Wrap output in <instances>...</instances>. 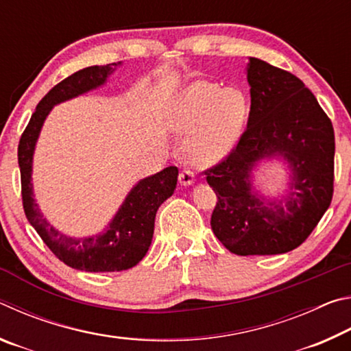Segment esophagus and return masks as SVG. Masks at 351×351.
<instances>
[{
  "label": "esophagus",
  "instance_id": "1",
  "mask_svg": "<svg viewBox=\"0 0 351 351\" xmlns=\"http://www.w3.org/2000/svg\"><path fill=\"white\" fill-rule=\"evenodd\" d=\"M193 182H195V175H193V171H190V170H182L181 173H180V184H181V186L187 187V186H192Z\"/></svg>",
  "mask_w": 351,
  "mask_h": 351
}]
</instances>
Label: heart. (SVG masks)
Here are the masks:
<instances>
[{
	"mask_svg": "<svg viewBox=\"0 0 351 351\" xmlns=\"http://www.w3.org/2000/svg\"><path fill=\"white\" fill-rule=\"evenodd\" d=\"M247 114V97L239 88L195 80L171 100L167 122L180 134L192 132L186 145L189 161L207 167L232 150L245 130Z\"/></svg>",
	"mask_w": 351,
	"mask_h": 351,
	"instance_id": "1",
	"label": "heart"
}]
</instances>
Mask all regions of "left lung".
Segmentation results:
<instances>
[{
	"label": "left lung",
	"mask_w": 351,
	"mask_h": 351,
	"mask_svg": "<svg viewBox=\"0 0 351 351\" xmlns=\"http://www.w3.org/2000/svg\"><path fill=\"white\" fill-rule=\"evenodd\" d=\"M251 111L239 144L207 169L217 193L213 234L237 255L285 254L300 246L332 198L335 130L314 94L294 74L249 58ZM282 156L291 182L285 206L252 190V169L260 158Z\"/></svg>",
	"instance_id": "obj_1"
}]
</instances>
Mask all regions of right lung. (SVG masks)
Here are the masks:
<instances>
[{
    "instance_id": "obj_1",
    "label": "right lung",
    "mask_w": 351,
    "mask_h": 351,
    "mask_svg": "<svg viewBox=\"0 0 351 351\" xmlns=\"http://www.w3.org/2000/svg\"><path fill=\"white\" fill-rule=\"evenodd\" d=\"M121 64V63H119ZM116 63L90 66L66 77L40 100L19 144L21 197L26 218L52 254L71 268L86 272H114L133 268L145 257L152 245L154 217L165 199L176 189L178 167L170 165L156 175L141 180L127 195L104 234L73 239L46 221L32 190V158L40 130L52 106L96 90L116 69Z\"/></svg>"
}]
</instances>
